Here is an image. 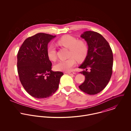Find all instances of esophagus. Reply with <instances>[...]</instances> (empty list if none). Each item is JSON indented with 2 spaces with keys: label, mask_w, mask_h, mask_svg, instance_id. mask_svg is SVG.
<instances>
[{
  "label": "esophagus",
  "mask_w": 131,
  "mask_h": 131,
  "mask_svg": "<svg viewBox=\"0 0 131 131\" xmlns=\"http://www.w3.org/2000/svg\"><path fill=\"white\" fill-rule=\"evenodd\" d=\"M65 73L66 74H68L69 75H74V74H75V73L72 72H66Z\"/></svg>",
  "instance_id": "obj_1"
}]
</instances>
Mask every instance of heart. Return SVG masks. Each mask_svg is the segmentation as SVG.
<instances>
[{
	"label": "heart",
	"mask_w": 131,
	"mask_h": 131,
	"mask_svg": "<svg viewBox=\"0 0 131 131\" xmlns=\"http://www.w3.org/2000/svg\"><path fill=\"white\" fill-rule=\"evenodd\" d=\"M58 43L69 48L70 58L66 59L59 60L54 67L56 71H68L78 61L84 60L88 54V48L86 43L82 40H78L76 38L71 35H66L58 39ZM47 54L51 60L56 58V48L53 44H50L47 48Z\"/></svg>",
	"instance_id": "heart-1"
}]
</instances>
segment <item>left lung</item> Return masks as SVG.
Returning a JSON list of instances; mask_svg holds the SVG:
<instances>
[{
    "label": "left lung",
    "mask_w": 131,
    "mask_h": 131,
    "mask_svg": "<svg viewBox=\"0 0 131 131\" xmlns=\"http://www.w3.org/2000/svg\"><path fill=\"white\" fill-rule=\"evenodd\" d=\"M81 37L87 43L88 52L84 61L79 67L86 70L80 72L85 75V80L79 87L86 93L95 95L105 88L111 78L112 50L106 39L97 32L86 31ZM89 68L90 72L87 71Z\"/></svg>",
    "instance_id": "1"
}]
</instances>
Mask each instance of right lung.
Wrapping results in <instances>:
<instances>
[{"label": "right lung", "instance_id": "obj_1", "mask_svg": "<svg viewBox=\"0 0 131 131\" xmlns=\"http://www.w3.org/2000/svg\"><path fill=\"white\" fill-rule=\"evenodd\" d=\"M56 36L40 33L27 38L17 55L19 79L26 91L36 98L48 97L56 92L61 72L51 70L47 54L48 43Z\"/></svg>", "mask_w": 131, "mask_h": 131}]
</instances>
